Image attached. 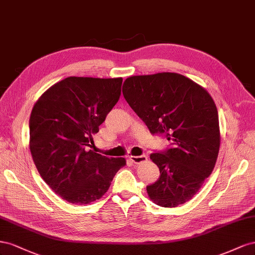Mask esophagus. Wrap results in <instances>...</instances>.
I'll return each instance as SVG.
<instances>
[{
  "label": "esophagus",
  "mask_w": 255,
  "mask_h": 255,
  "mask_svg": "<svg viewBox=\"0 0 255 255\" xmlns=\"http://www.w3.org/2000/svg\"><path fill=\"white\" fill-rule=\"evenodd\" d=\"M129 159H130V161H131L132 163L139 164V163H142V162H144V161H146V160H147V156H145V155H141V156H130Z\"/></svg>",
  "instance_id": "obj_1"
}]
</instances>
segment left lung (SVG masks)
I'll return each mask as SVG.
<instances>
[{
    "instance_id": "1",
    "label": "left lung",
    "mask_w": 255,
    "mask_h": 255,
    "mask_svg": "<svg viewBox=\"0 0 255 255\" xmlns=\"http://www.w3.org/2000/svg\"><path fill=\"white\" fill-rule=\"evenodd\" d=\"M123 95L152 134H164L171 142L170 148L150 154L160 177L146 187L149 199L162 207L191 200L212 174L220 147L212 96L176 72L129 77Z\"/></svg>"
}]
</instances>
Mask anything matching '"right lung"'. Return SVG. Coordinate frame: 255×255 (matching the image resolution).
<instances>
[{
	"label": "right lung",
	"mask_w": 255,
	"mask_h": 255,
	"mask_svg": "<svg viewBox=\"0 0 255 255\" xmlns=\"http://www.w3.org/2000/svg\"><path fill=\"white\" fill-rule=\"evenodd\" d=\"M122 78L68 77L36 101L30 118V150L40 176L72 204H90L111 185L125 158L89 149L93 135L121 96Z\"/></svg>",
	"instance_id": "right-lung-1"
}]
</instances>
